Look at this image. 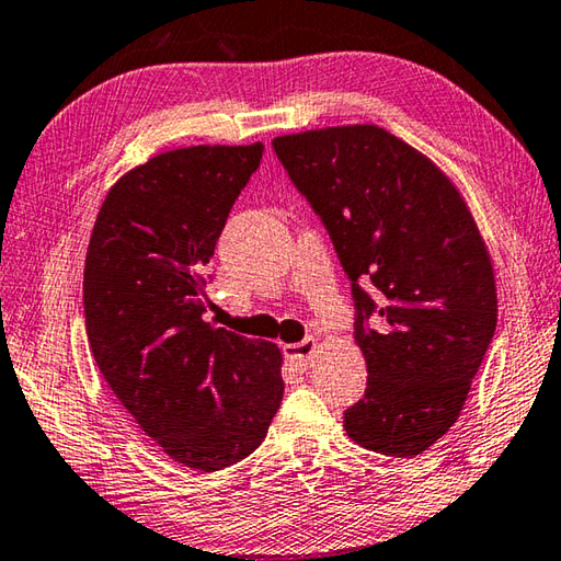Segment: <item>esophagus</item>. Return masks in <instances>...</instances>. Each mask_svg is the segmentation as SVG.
<instances>
[{"mask_svg":"<svg viewBox=\"0 0 561 561\" xmlns=\"http://www.w3.org/2000/svg\"><path fill=\"white\" fill-rule=\"evenodd\" d=\"M313 355H316V341L313 339L284 345V358H287L297 370H309L313 365Z\"/></svg>","mask_w":561,"mask_h":561,"instance_id":"obj_1","label":"esophagus"}]
</instances>
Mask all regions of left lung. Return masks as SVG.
I'll use <instances>...</instances> for the list:
<instances>
[{
	"instance_id": "8db88e82",
	"label": "left lung",
	"mask_w": 561,
	"mask_h": 561,
	"mask_svg": "<svg viewBox=\"0 0 561 561\" xmlns=\"http://www.w3.org/2000/svg\"><path fill=\"white\" fill-rule=\"evenodd\" d=\"M272 147L353 282L368 387L345 410V432L370 451L420 456L461 414L497 323L493 262L471 210L430 157L382 127L309 129Z\"/></svg>"
}]
</instances>
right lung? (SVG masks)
Here are the masks:
<instances>
[{
    "mask_svg": "<svg viewBox=\"0 0 561 561\" xmlns=\"http://www.w3.org/2000/svg\"><path fill=\"white\" fill-rule=\"evenodd\" d=\"M262 141L151 157L103 201L85 254L90 351L139 430L203 473L242 461L277 414L282 353L203 321V270Z\"/></svg>",
    "mask_w": 561,
    "mask_h": 561,
    "instance_id": "obj_1",
    "label": "right lung"
}]
</instances>
